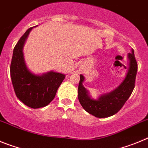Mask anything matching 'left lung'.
Here are the masks:
<instances>
[{
    "mask_svg": "<svg viewBox=\"0 0 148 148\" xmlns=\"http://www.w3.org/2000/svg\"><path fill=\"white\" fill-rule=\"evenodd\" d=\"M127 58L129 66L123 82L115 90L100 96L97 99H92L89 95L88 90L82 86L85 78L83 75L80 74V80L78 86V99L81 106L88 113L98 118H106L114 115L123 107L135 87L136 76L138 69L133 49L131 53L128 54ZM125 69H127L126 66Z\"/></svg>",
    "mask_w": 148,
    "mask_h": 148,
    "instance_id": "left-lung-1",
    "label": "left lung"
}]
</instances>
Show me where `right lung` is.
<instances>
[{
  "mask_svg": "<svg viewBox=\"0 0 148 148\" xmlns=\"http://www.w3.org/2000/svg\"><path fill=\"white\" fill-rule=\"evenodd\" d=\"M32 28L28 29L14 46L10 76L18 99L28 107L39 108L48 106L53 100L58 88L65 79V74L49 71L42 75H36L27 69L23 48Z\"/></svg>",
  "mask_w": 148,
  "mask_h": 148,
  "instance_id": "right-lung-1",
  "label": "right lung"
}]
</instances>
